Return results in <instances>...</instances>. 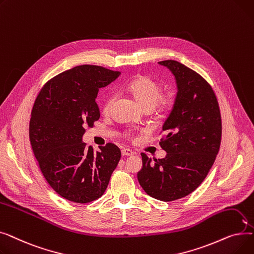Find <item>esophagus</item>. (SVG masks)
<instances>
[{"label": "esophagus", "instance_id": "esophagus-1", "mask_svg": "<svg viewBox=\"0 0 254 254\" xmlns=\"http://www.w3.org/2000/svg\"><path fill=\"white\" fill-rule=\"evenodd\" d=\"M132 152L130 149H127V148H124L123 150H122V154H123V156H129V155H132Z\"/></svg>", "mask_w": 254, "mask_h": 254}]
</instances>
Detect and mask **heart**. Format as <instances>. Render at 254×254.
I'll return each mask as SVG.
<instances>
[{
    "label": "heart",
    "instance_id": "1",
    "mask_svg": "<svg viewBox=\"0 0 254 254\" xmlns=\"http://www.w3.org/2000/svg\"><path fill=\"white\" fill-rule=\"evenodd\" d=\"M127 88L146 110H151L154 106L161 110H169L174 106L176 101V92L172 89L162 92V83L151 76L139 75L130 80L127 84ZM114 100V93H110L105 98L102 105V111L105 114L110 112ZM126 136L135 138V131L127 130Z\"/></svg>",
    "mask_w": 254,
    "mask_h": 254
}]
</instances>
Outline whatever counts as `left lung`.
Masks as SVG:
<instances>
[{
  "instance_id": "1",
  "label": "left lung",
  "mask_w": 254,
  "mask_h": 254,
  "mask_svg": "<svg viewBox=\"0 0 254 254\" xmlns=\"http://www.w3.org/2000/svg\"><path fill=\"white\" fill-rule=\"evenodd\" d=\"M176 78L174 107L163 126L159 141L165 158L141 153L143 167L138 180L148 195L164 202L184 197L201 184L219 151L221 115L215 92L198 73L183 64L159 62Z\"/></svg>"
}]
</instances>
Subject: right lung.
I'll list each match as a JSON object with an SVG mask.
<instances>
[{
  "mask_svg": "<svg viewBox=\"0 0 254 254\" xmlns=\"http://www.w3.org/2000/svg\"><path fill=\"white\" fill-rule=\"evenodd\" d=\"M119 74L100 65H77L48 80L35 100L32 149L48 184L68 201L86 204L101 197L122 156L113 143L93 152L82 142L85 127L100 118L99 88Z\"/></svg>",
  "mask_w": 254,
  "mask_h": 254,
  "instance_id": "add662e5",
  "label": "right lung"
}]
</instances>
